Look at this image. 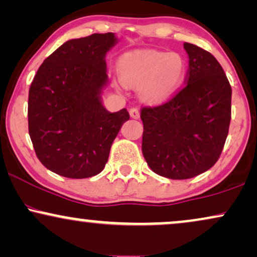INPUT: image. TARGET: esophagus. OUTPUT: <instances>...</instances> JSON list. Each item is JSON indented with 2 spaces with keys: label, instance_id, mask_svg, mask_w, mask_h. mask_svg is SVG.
Masks as SVG:
<instances>
[{
  "label": "esophagus",
  "instance_id": "1",
  "mask_svg": "<svg viewBox=\"0 0 257 257\" xmlns=\"http://www.w3.org/2000/svg\"><path fill=\"white\" fill-rule=\"evenodd\" d=\"M129 113H131V116L133 118H135V119L140 118V110L138 108H132L131 110H129Z\"/></svg>",
  "mask_w": 257,
  "mask_h": 257
}]
</instances>
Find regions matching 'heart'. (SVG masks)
I'll return each instance as SVG.
<instances>
[{
    "instance_id": "heart-1",
    "label": "heart",
    "mask_w": 257,
    "mask_h": 257,
    "mask_svg": "<svg viewBox=\"0 0 257 257\" xmlns=\"http://www.w3.org/2000/svg\"><path fill=\"white\" fill-rule=\"evenodd\" d=\"M118 73L126 86L140 87L148 103H161L177 92L186 77V61L179 53L136 50L118 60Z\"/></svg>"
}]
</instances>
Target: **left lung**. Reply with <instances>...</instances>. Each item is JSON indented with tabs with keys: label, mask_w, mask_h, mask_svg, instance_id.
Listing matches in <instances>:
<instances>
[{
	"label": "left lung",
	"mask_w": 257,
	"mask_h": 257,
	"mask_svg": "<svg viewBox=\"0 0 257 257\" xmlns=\"http://www.w3.org/2000/svg\"><path fill=\"white\" fill-rule=\"evenodd\" d=\"M186 85L158 106H144L142 154L155 173L190 179L222 154L231 119V86L210 52L185 42Z\"/></svg>",
	"instance_id": "obj_1"
}]
</instances>
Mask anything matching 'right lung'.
Here are the masks:
<instances>
[{"mask_svg": "<svg viewBox=\"0 0 257 257\" xmlns=\"http://www.w3.org/2000/svg\"><path fill=\"white\" fill-rule=\"evenodd\" d=\"M113 33L72 39L39 67L28 95V132L35 154L54 173L72 179L100 173L126 109L109 112L100 92L108 82L105 54Z\"/></svg>", "mask_w": 257, "mask_h": 257, "instance_id": "1", "label": "right lung"}]
</instances>
